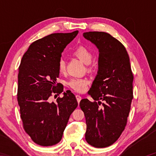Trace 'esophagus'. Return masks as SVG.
I'll return each mask as SVG.
<instances>
[{
  "label": "esophagus",
  "mask_w": 156,
  "mask_h": 156,
  "mask_svg": "<svg viewBox=\"0 0 156 156\" xmlns=\"http://www.w3.org/2000/svg\"><path fill=\"white\" fill-rule=\"evenodd\" d=\"M76 99H77V101H78V104H79V102H80V101H81V99H82V97H80V95H78V94H77V95H76Z\"/></svg>",
  "instance_id": "1"
}]
</instances>
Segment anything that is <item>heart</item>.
I'll return each mask as SVG.
<instances>
[{
    "label": "heart",
    "instance_id": "heart-1",
    "mask_svg": "<svg viewBox=\"0 0 156 156\" xmlns=\"http://www.w3.org/2000/svg\"><path fill=\"white\" fill-rule=\"evenodd\" d=\"M73 54L86 65L90 64L92 62V54L91 51L84 46H80L76 49ZM58 69L61 73L64 72L66 70V62L62 58L58 62ZM88 84V80L86 78H73L68 82L69 87L79 92L87 90Z\"/></svg>",
    "mask_w": 156,
    "mask_h": 156
}]
</instances>
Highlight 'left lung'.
<instances>
[{
    "label": "left lung",
    "mask_w": 156,
    "mask_h": 156,
    "mask_svg": "<svg viewBox=\"0 0 156 156\" xmlns=\"http://www.w3.org/2000/svg\"><path fill=\"white\" fill-rule=\"evenodd\" d=\"M83 36L99 52L97 74L88 92L95 101L84 98L80 102L87 122L85 138L92 146L106 147L125 129L133 99V76L127 51L117 39L99 31Z\"/></svg>",
    "instance_id": "1"
}]
</instances>
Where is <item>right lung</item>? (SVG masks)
<instances>
[{
  "label": "right lung",
  "mask_w": 156,
  "mask_h": 156,
  "mask_svg": "<svg viewBox=\"0 0 156 156\" xmlns=\"http://www.w3.org/2000/svg\"><path fill=\"white\" fill-rule=\"evenodd\" d=\"M78 31L52 34L34 41L23 55L19 68L17 101L23 127L31 140L41 146H51L61 141L69 116L78 107L74 94L50 101L52 93L60 94L57 83L58 62L62 53Z\"/></svg>",
  "instance_id": "add662e5"
}]
</instances>
